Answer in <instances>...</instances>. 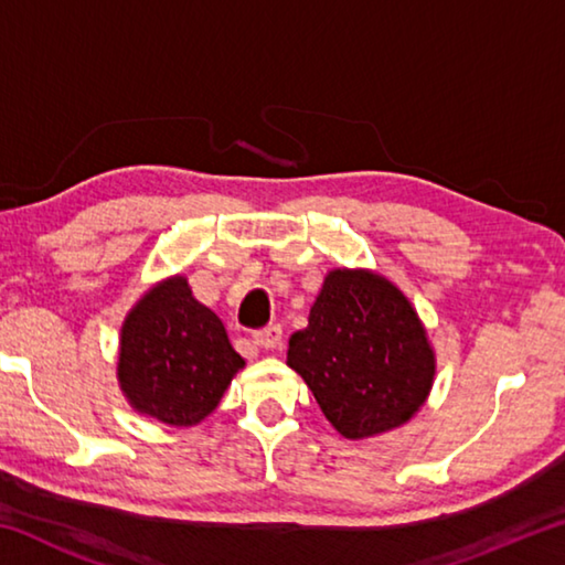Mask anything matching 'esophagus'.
Here are the masks:
<instances>
[{"mask_svg": "<svg viewBox=\"0 0 565 565\" xmlns=\"http://www.w3.org/2000/svg\"><path fill=\"white\" fill-rule=\"evenodd\" d=\"M281 341V327L279 323H269V327L254 331V343L262 349H276Z\"/></svg>", "mask_w": 565, "mask_h": 565, "instance_id": "obj_1", "label": "esophagus"}]
</instances>
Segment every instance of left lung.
<instances>
[{"label": "left lung", "instance_id": "left-lung-1", "mask_svg": "<svg viewBox=\"0 0 565 565\" xmlns=\"http://www.w3.org/2000/svg\"><path fill=\"white\" fill-rule=\"evenodd\" d=\"M286 363L347 438L406 424L434 381V351L416 311L396 286L369 271L327 276L309 327L291 333Z\"/></svg>", "mask_w": 565, "mask_h": 565}]
</instances>
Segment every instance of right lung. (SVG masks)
Returning a JSON list of instances; mask_svg holds the SVG:
<instances>
[{
  "label": "right lung",
  "instance_id": "right-lung-1",
  "mask_svg": "<svg viewBox=\"0 0 565 565\" xmlns=\"http://www.w3.org/2000/svg\"><path fill=\"white\" fill-rule=\"evenodd\" d=\"M242 366L222 319L191 296L181 276L147 294L124 321V394L169 426H194L212 414Z\"/></svg>",
  "mask_w": 565,
  "mask_h": 565
}]
</instances>
